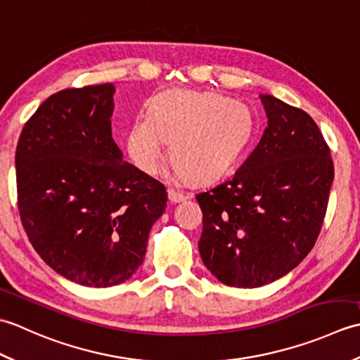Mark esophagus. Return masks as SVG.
Returning a JSON list of instances; mask_svg holds the SVG:
<instances>
[{"label":"esophagus","instance_id":"esophagus-1","mask_svg":"<svg viewBox=\"0 0 360 360\" xmlns=\"http://www.w3.org/2000/svg\"><path fill=\"white\" fill-rule=\"evenodd\" d=\"M168 200H170V202H173V204H178V202L186 201V200H187V196H186L184 193L178 192V190H174V188H168Z\"/></svg>","mask_w":360,"mask_h":360}]
</instances>
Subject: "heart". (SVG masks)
Segmentation results:
<instances>
[{
  "label": "heart",
  "mask_w": 360,
  "mask_h": 360,
  "mask_svg": "<svg viewBox=\"0 0 360 360\" xmlns=\"http://www.w3.org/2000/svg\"><path fill=\"white\" fill-rule=\"evenodd\" d=\"M254 116L244 103L213 93L173 89L156 96L147 117L133 120L127 151L145 174H156L170 145L174 176L210 182L232 170L254 134Z\"/></svg>",
  "instance_id": "1"
}]
</instances>
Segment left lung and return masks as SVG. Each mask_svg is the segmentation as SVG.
I'll return each instance as SVG.
<instances>
[{
	"instance_id": "1",
	"label": "left lung",
	"mask_w": 360,
	"mask_h": 360,
	"mask_svg": "<svg viewBox=\"0 0 360 360\" xmlns=\"http://www.w3.org/2000/svg\"><path fill=\"white\" fill-rule=\"evenodd\" d=\"M267 127L231 179L196 195L198 248L215 278L259 288L285 277L309 254L334 181L330 148L308 112L259 94Z\"/></svg>"
}]
</instances>
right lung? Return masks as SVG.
Listing matches in <instances>:
<instances>
[{
	"label": "right lung",
	"instance_id": "obj_1",
	"mask_svg": "<svg viewBox=\"0 0 360 360\" xmlns=\"http://www.w3.org/2000/svg\"><path fill=\"white\" fill-rule=\"evenodd\" d=\"M112 83L63 89L27 120L15 153L21 223L51 269L82 286L127 281L167 207L165 187L112 139Z\"/></svg>",
	"mask_w": 360,
	"mask_h": 360
}]
</instances>
